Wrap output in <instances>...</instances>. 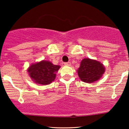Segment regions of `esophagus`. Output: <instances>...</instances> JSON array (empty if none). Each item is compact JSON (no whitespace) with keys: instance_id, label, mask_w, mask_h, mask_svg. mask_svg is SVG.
I'll return each mask as SVG.
<instances>
[{"instance_id":"esophagus-1","label":"esophagus","mask_w":129,"mask_h":129,"mask_svg":"<svg viewBox=\"0 0 129 129\" xmlns=\"http://www.w3.org/2000/svg\"><path fill=\"white\" fill-rule=\"evenodd\" d=\"M64 65H65V66H71V63L70 62H65Z\"/></svg>"}]
</instances>
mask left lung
<instances>
[{
	"mask_svg": "<svg viewBox=\"0 0 129 129\" xmlns=\"http://www.w3.org/2000/svg\"><path fill=\"white\" fill-rule=\"evenodd\" d=\"M77 71L81 81L86 83H93L101 78L105 72V67L100 62L85 58L82 60Z\"/></svg>",
	"mask_w": 129,
	"mask_h": 129,
	"instance_id": "obj_1",
	"label": "left lung"
}]
</instances>
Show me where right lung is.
I'll return each instance as SVG.
<instances>
[{"label": "right lung", "mask_w": 129, "mask_h": 129, "mask_svg": "<svg viewBox=\"0 0 129 129\" xmlns=\"http://www.w3.org/2000/svg\"><path fill=\"white\" fill-rule=\"evenodd\" d=\"M60 69L59 66L53 65L51 62L42 60L33 63L28 69L29 76L35 83L48 85L56 78V73Z\"/></svg>", "instance_id": "obj_1"}]
</instances>
